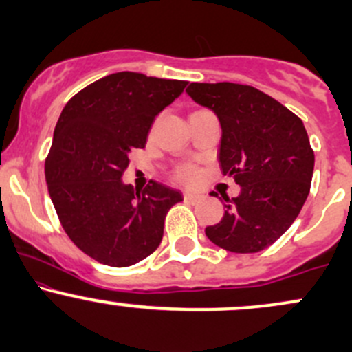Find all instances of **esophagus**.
Wrapping results in <instances>:
<instances>
[{"mask_svg": "<svg viewBox=\"0 0 352 352\" xmlns=\"http://www.w3.org/2000/svg\"><path fill=\"white\" fill-rule=\"evenodd\" d=\"M201 199V195L193 192H184V200L188 201V204H197Z\"/></svg>", "mask_w": 352, "mask_h": 352, "instance_id": "esophagus-1", "label": "esophagus"}]
</instances>
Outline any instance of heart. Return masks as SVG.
Instances as JSON below:
<instances>
[{"label":"heart","instance_id":"b5f03b06","mask_svg":"<svg viewBox=\"0 0 352 352\" xmlns=\"http://www.w3.org/2000/svg\"><path fill=\"white\" fill-rule=\"evenodd\" d=\"M199 177H200V168L197 167L195 164H190V162L177 165L175 170L172 172V179L179 182V184H185V185L195 184V182L199 180Z\"/></svg>","mask_w":352,"mask_h":352}]
</instances>
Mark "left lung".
I'll return each mask as SVG.
<instances>
[{"mask_svg":"<svg viewBox=\"0 0 352 352\" xmlns=\"http://www.w3.org/2000/svg\"><path fill=\"white\" fill-rule=\"evenodd\" d=\"M187 92L217 114L220 167L241 187L235 199L223 197V218L205 233L227 252H261L292 227L308 199L314 152L302 120L246 84L192 82Z\"/></svg>","mask_w":352,"mask_h":352,"instance_id":"1","label":"left lung"}]
</instances>
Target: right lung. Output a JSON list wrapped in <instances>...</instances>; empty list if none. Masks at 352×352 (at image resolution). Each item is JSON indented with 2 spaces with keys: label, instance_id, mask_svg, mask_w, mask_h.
Wrapping results in <instances>:
<instances>
[{
  "label": "right lung",
  "instance_id": "add662e5",
  "mask_svg": "<svg viewBox=\"0 0 352 352\" xmlns=\"http://www.w3.org/2000/svg\"><path fill=\"white\" fill-rule=\"evenodd\" d=\"M187 80L116 72L89 84L60 112L44 173L64 232L80 252L107 266H131L152 254L167 212L182 193L152 182L122 184L129 153L144 148L153 119Z\"/></svg>",
  "mask_w": 352,
  "mask_h": 352
}]
</instances>
